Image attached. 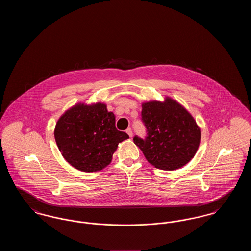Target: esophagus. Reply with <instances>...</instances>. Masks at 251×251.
Returning <instances> with one entry per match:
<instances>
[{"mask_svg": "<svg viewBox=\"0 0 251 251\" xmlns=\"http://www.w3.org/2000/svg\"><path fill=\"white\" fill-rule=\"evenodd\" d=\"M126 132H127V133L129 134V136H130V137H131V136H132V131H131V128H128V129L126 130Z\"/></svg>", "mask_w": 251, "mask_h": 251, "instance_id": "obj_1", "label": "esophagus"}]
</instances>
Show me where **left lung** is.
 Instances as JSON below:
<instances>
[{
  "instance_id": "left-lung-1",
  "label": "left lung",
  "mask_w": 251,
  "mask_h": 251,
  "mask_svg": "<svg viewBox=\"0 0 251 251\" xmlns=\"http://www.w3.org/2000/svg\"><path fill=\"white\" fill-rule=\"evenodd\" d=\"M142 121L147 136L133 137L148 162L160 169L175 170L195 156L201 132L191 114L175 100L142 103Z\"/></svg>"
}]
</instances>
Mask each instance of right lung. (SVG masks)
I'll return each instance as SVG.
<instances>
[{"label":"right lung","instance_id":"1","mask_svg":"<svg viewBox=\"0 0 251 251\" xmlns=\"http://www.w3.org/2000/svg\"><path fill=\"white\" fill-rule=\"evenodd\" d=\"M54 138L65 160L78 170L95 172L111 163L129 135L116 128V117L104 103H77L57 121Z\"/></svg>","mask_w":251,"mask_h":251}]
</instances>
